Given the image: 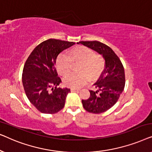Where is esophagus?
I'll use <instances>...</instances> for the list:
<instances>
[{"label": "esophagus", "mask_w": 152, "mask_h": 152, "mask_svg": "<svg viewBox=\"0 0 152 152\" xmlns=\"http://www.w3.org/2000/svg\"><path fill=\"white\" fill-rule=\"evenodd\" d=\"M70 91H71V92H77V91H79L80 90L79 89H77V88H70Z\"/></svg>", "instance_id": "esophagus-1"}]
</instances>
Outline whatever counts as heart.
Masks as SVG:
<instances>
[{"instance_id": "1", "label": "heart", "mask_w": 152, "mask_h": 152, "mask_svg": "<svg viewBox=\"0 0 152 152\" xmlns=\"http://www.w3.org/2000/svg\"><path fill=\"white\" fill-rule=\"evenodd\" d=\"M70 57L61 54L56 60L57 72L62 76L67 75L72 68V63H80L77 66L79 73L68 75L64 83L66 86L77 88L86 84L89 80L96 79L100 75L104 68L103 58L95 55L94 51L83 45H76L70 50Z\"/></svg>"}]
</instances>
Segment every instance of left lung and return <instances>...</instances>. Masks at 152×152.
Returning <instances> with one entry per match:
<instances>
[{"label": "left lung", "mask_w": 152, "mask_h": 152, "mask_svg": "<svg viewBox=\"0 0 152 152\" xmlns=\"http://www.w3.org/2000/svg\"><path fill=\"white\" fill-rule=\"evenodd\" d=\"M84 45L102 55L105 68L97 82L94 84L97 91H90V97L82 99L84 109L93 113L105 112L117 102L125 85L124 70L120 60L113 50L97 41H80Z\"/></svg>", "instance_id": "obj_1"}]
</instances>
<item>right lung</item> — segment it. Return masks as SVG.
Here are the masks:
<instances>
[{"mask_svg":"<svg viewBox=\"0 0 152 152\" xmlns=\"http://www.w3.org/2000/svg\"><path fill=\"white\" fill-rule=\"evenodd\" d=\"M74 42L50 39L35 48L23 70L22 82L32 104L43 113H56L65 104L68 88H58L61 83L55 69L59 54ZM51 89V91H49Z\"/></svg>","mask_w":152,"mask_h":152,"instance_id":"add662e5","label":"right lung"}]
</instances>
